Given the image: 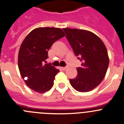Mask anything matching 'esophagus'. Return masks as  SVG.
Instances as JSON below:
<instances>
[{
  "instance_id": "esophagus-1",
  "label": "esophagus",
  "mask_w": 124,
  "mask_h": 124,
  "mask_svg": "<svg viewBox=\"0 0 124 124\" xmlns=\"http://www.w3.org/2000/svg\"><path fill=\"white\" fill-rule=\"evenodd\" d=\"M61 70H63V71H65V70H67V67H61Z\"/></svg>"
}]
</instances>
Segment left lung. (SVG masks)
<instances>
[{
	"label": "left lung",
	"mask_w": 124,
	"mask_h": 124,
	"mask_svg": "<svg viewBox=\"0 0 124 124\" xmlns=\"http://www.w3.org/2000/svg\"><path fill=\"white\" fill-rule=\"evenodd\" d=\"M75 56L82 62L78 75L70 79L71 86L79 92H88L102 81L109 64L108 52L101 39L84 30L63 28Z\"/></svg>",
	"instance_id": "left-lung-1"
}]
</instances>
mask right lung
<instances>
[{
	"mask_svg": "<svg viewBox=\"0 0 124 124\" xmlns=\"http://www.w3.org/2000/svg\"><path fill=\"white\" fill-rule=\"evenodd\" d=\"M65 36L58 28H38L30 32L20 47L18 66L25 84L36 92L49 91L54 84L55 76L59 71L50 63H46L48 51L53 44Z\"/></svg>",
	"mask_w": 124,
	"mask_h": 124,
	"instance_id": "right-lung-1",
	"label": "right lung"
}]
</instances>
